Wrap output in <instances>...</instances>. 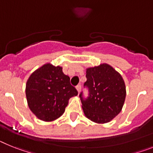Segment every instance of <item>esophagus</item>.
<instances>
[{
	"mask_svg": "<svg viewBox=\"0 0 153 153\" xmlns=\"http://www.w3.org/2000/svg\"><path fill=\"white\" fill-rule=\"evenodd\" d=\"M76 89L77 91H78V92L79 93L81 91V90H82V85H78L76 86Z\"/></svg>",
	"mask_w": 153,
	"mask_h": 153,
	"instance_id": "obj_1",
	"label": "esophagus"
}]
</instances>
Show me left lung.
<instances>
[{"mask_svg":"<svg viewBox=\"0 0 153 153\" xmlns=\"http://www.w3.org/2000/svg\"><path fill=\"white\" fill-rule=\"evenodd\" d=\"M87 81L84 87L88 89L85 99L79 97L88 119L96 123L110 122L119 113L126 99V85L123 77L108 64L86 69Z\"/></svg>","mask_w":153,"mask_h":153,"instance_id":"left-lung-1","label":"left lung"}]
</instances>
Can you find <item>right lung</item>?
<instances>
[{
	"instance_id": "1",
	"label": "right lung",
	"mask_w": 153,
	"mask_h": 153,
	"mask_svg": "<svg viewBox=\"0 0 153 153\" xmlns=\"http://www.w3.org/2000/svg\"><path fill=\"white\" fill-rule=\"evenodd\" d=\"M25 91L30 111L45 122L59 118L65 112L69 99L78 95L62 68L49 63L30 75Z\"/></svg>"
}]
</instances>
